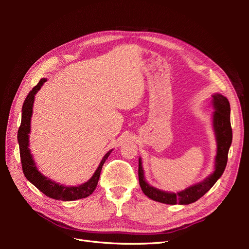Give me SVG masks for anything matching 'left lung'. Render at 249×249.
I'll list each match as a JSON object with an SVG mask.
<instances>
[{
	"instance_id": "left-lung-1",
	"label": "left lung",
	"mask_w": 249,
	"mask_h": 249,
	"mask_svg": "<svg viewBox=\"0 0 249 249\" xmlns=\"http://www.w3.org/2000/svg\"><path fill=\"white\" fill-rule=\"evenodd\" d=\"M213 96V106L215 108L213 114V126L217 140V155L215 159V170L202 182L190 186L187 189L178 192L170 193L161 191L159 189L149 186L144 179L143 169L141 166V160L139 159L138 177L141 189L147 197L153 200L159 201L167 205H189L203 196L211 188L214 186L225 169L228 163L229 149L232 140V131L231 126V107L227 97L216 93Z\"/></svg>"
}]
</instances>
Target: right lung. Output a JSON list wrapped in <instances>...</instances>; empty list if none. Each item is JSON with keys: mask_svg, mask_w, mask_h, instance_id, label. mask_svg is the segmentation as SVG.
Instances as JSON below:
<instances>
[{"mask_svg": "<svg viewBox=\"0 0 249 249\" xmlns=\"http://www.w3.org/2000/svg\"><path fill=\"white\" fill-rule=\"evenodd\" d=\"M47 81V79H41L35 87L30 91L26 97V100L22 105L21 109V123L18 127V140L19 145V155H20V161H21V167L22 172H24L25 177L28 180H30L37 189L40 190L43 194L47 196L63 200V201H71L76 200L80 198H85L91 194L97 186V182L101 176V170L103 165L108 159V157L111 152L107 153L103 158L99 167L95 170L94 175L90 178L88 182L82 184L77 187H66L59 185L56 182H53L50 178H47L44 176L37 170L36 165L33 161V158L29 149V133H30V123H31V116H32V108H33V102L34 97L37 91L41 88L43 83Z\"/></svg>", "mask_w": 249, "mask_h": 249, "instance_id": "obj_1", "label": "right lung"}]
</instances>
